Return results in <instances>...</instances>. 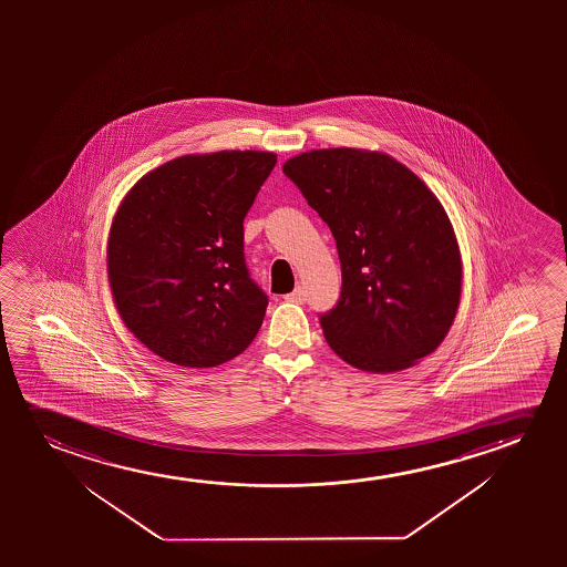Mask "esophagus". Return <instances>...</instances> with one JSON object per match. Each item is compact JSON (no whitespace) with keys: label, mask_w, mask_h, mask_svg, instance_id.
<instances>
[{"label":"esophagus","mask_w":567,"mask_h":567,"mask_svg":"<svg viewBox=\"0 0 567 567\" xmlns=\"http://www.w3.org/2000/svg\"><path fill=\"white\" fill-rule=\"evenodd\" d=\"M287 302L303 303L306 302V290L302 287H296L290 295H287Z\"/></svg>","instance_id":"esophagus-1"}]
</instances>
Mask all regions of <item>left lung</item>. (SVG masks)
Wrapping results in <instances>:
<instances>
[{"instance_id":"left-lung-1","label":"left lung","mask_w":567,"mask_h":567,"mask_svg":"<svg viewBox=\"0 0 567 567\" xmlns=\"http://www.w3.org/2000/svg\"><path fill=\"white\" fill-rule=\"evenodd\" d=\"M282 172L337 241L341 296L319 313L334 354L388 373L434 352L457 313L463 272L450 218L424 182L358 148L310 151Z\"/></svg>"}]
</instances>
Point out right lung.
<instances>
[{"label": "right lung", "mask_w": 567, "mask_h": 567, "mask_svg": "<svg viewBox=\"0 0 567 567\" xmlns=\"http://www.w3.org/2000/svg\"><path fill=\"white\" fill-rule=\"evenodd\" d=\"M275 164L259 151L179 156L120 205L112 295L127 329L172 364H223L256 339L269 298L246 265L244 218Z\"/></svg>", "instance_id": "1"}]
</instances>
